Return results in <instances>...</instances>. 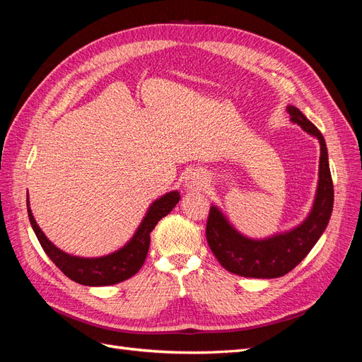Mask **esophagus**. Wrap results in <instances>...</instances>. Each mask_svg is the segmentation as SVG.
Here are the masks:
<instances>
[{
	"label": "esophagus",
	"instance_id": "1",
	"mask_svg": "<svg viewBox=\"0 0 362 362\" xmlns=\"http://www.w3.org/2000/svg\"><path fill=\"white\" fill-rule=\"evenodd\" d=\"M205 184V177L201 172H189L184 177V187L187 192L201 190Z\"/></svg>",
	"mask_w": 362,
	"mask_h": 362
}]
</instances>
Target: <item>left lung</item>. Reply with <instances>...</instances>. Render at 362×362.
I'll return each instance as SVG.
<instances>
[{
	"instance_id": "1",
	"label": "left lung",
	"mask_w": 362,
	"mask_h": 362,
	"mask_svg": "<svg viewBox=\"0 0 362 362\" xmlns=\"http://www.w3.org/2000/svg\"><path fill=\"white\" fill-rule=\"evenodd\" d=\"M287 112L293 124L317 137L320 144L319 185L313 210L305 221L291 231L276 234L264 240L247 238L228 222L217 206L210 208L206 221V242L217 261L228 272L245 278H279L287 275L310 254L326 229L334 206V184L327 161L325 139L317 127L294 105Z\"/></svg>"
}]
</instances>
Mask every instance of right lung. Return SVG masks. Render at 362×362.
I'll list each match as a JSON object with an SVG mask.
<instances>
[{"mask_svg":"<svg viewBox=\"0 0 362 362\" xmlns=\"http://www.w3.org/2000/svg\"><path fill=\"white\" fill-rule=\"evenodd\" d=\"M180 192L175 190L152 202L133 238L124 247L113 252V254L100 258L74 257L54 246L47 238V235L42 233V229L35 221V216L31 214L28 198L27 208L33 231H35L42 249L45 250V254L49 257L54 264L75 282L83 284V286L101 287L113 286V284L122 282L136 275L146 259L152 229L156 228L160 218L168 216L172 211V208H175V205L180 202Z\"/></svg>","mask_w":362,"mask_h":362,"instance_id":"add662e5","label":"right lung"}]
</instances>
